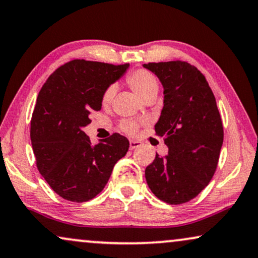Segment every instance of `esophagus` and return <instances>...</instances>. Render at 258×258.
<instances>
[{
  "mask_svg": "<svg viewBox=\"0 0 258 258\" xmlns=\"http://www.w3.org/2000/svg\"><path fill=\"white\" fill-rule=\"evenodd\" d=\"M140 145H142V142H139V140H130V149L131 150L139 148Z\"/></svg>",
  "mask_w": 258,
  "mask_h": 258,
  "instance_id": "esophagus-1",
  "label": "esophagus"
}]
</instances>
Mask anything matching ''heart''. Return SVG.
Returning a JSON list of instances; mask_svg holds the SVG:
<instances>
[{"label":"heart","mask_w":258,"mask_h":258,"mask_svg":"<svg viewBox=\"0 0 258 258\" xmlns=\"http://www.w3.org/2000/svg\"><path fill=\"white\" fill-rule=\"evenodd\" d=\"M127 84L131 87V89L142 99H144L146 95H149L152 91H158V82L157 78L155 75L150 73L149 70L145 69H137L128 74L126 78ZM115 95V88L114 86H109L107 89L103 91L102 97H101V102L103 106H108L112 102L113 97ZM121 130L123 132L135 133L138 130V125L136 122L130 121V120H125L121 122Z\"/></svg>","instance_id":"obj_1"}]
</instances>
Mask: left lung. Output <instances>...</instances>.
<instances>
[{
	"label": "left lung",
	"mask_w": 258,
	"mask_h": 258,
	"mask_svg": "<svg viewBox=\"0 0 258 258\" xmlns=\"http://www.w3.org/2000/svg\"><path fill=\"white\" fill-rule=\"evenodd\" d=\"M164 87V107L156 123L169 152L145 169L149 188L159 200L181 205L198 197L217 170L224 128L206 77L182 60L144 64Z\"/></svg>",
	"instance_id": "1"
}]
</instances>
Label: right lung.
Segmentation results:
<instances>
[{"label":"right lung","instance_id":"add662e5","mask_svg":"<svg viewBox=\"0 0 258 258\" xmlns=\"http://www.w3.org/2000/svg\"><path fill=\"white\" fill-rule=\"evenodd\" d=\"M130 64L74 59L44 83L31 119V142L37 168L54 193L84 202L103 190L114 165L126 155V137L113 133L96 145L83 132L90 114L100 110L103 91Z\"/></svg>","mask_w":258,"mask_h":258}]
</instances>
